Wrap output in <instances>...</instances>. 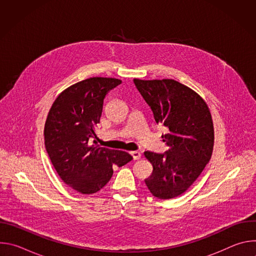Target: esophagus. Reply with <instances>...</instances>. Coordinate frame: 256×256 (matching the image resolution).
Returning a JSON list of instances; mask_svg holds the SVG:
<instances>
[{
    "label": "esophagus",
    "mask_w": 256,
    "mask_h": 256,
    "mask_svg": "<svg viewBox=\"0 0 256 256\" xmlns=\"http://www.w3.org/2000/svg\"><path fill=\"white\" fill-rule=\"evenodd\" d=\"M130 155L132 156V158H134V160H138L140 158V152H138V151H132V152H130Z\"/></svg>",
    "instance_id": "34e87169"
}]
</instances>
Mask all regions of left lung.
<instances>
[{"label":"left lung","instance_id":"obj_1","mask_svg":"<svg viewBox=\"0 0 256 256\" xmlns=\"http://www.w3.org/2000/svg\"><path fill=\"white\" fill-rule=\"evenodd\" d=\"M134 82L156 122L169 128L162 136L169 148L165 154L144 153L153 166L144 184L158 198H176L192 186L212 157L214 132L210 108L200 95L175 80Z\"/></svg>","mask_w":256,"mask_h":256}]
</instances>
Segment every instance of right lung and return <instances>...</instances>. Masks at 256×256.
<instances>
[{
  "label": "right lung",
  "instance_id": "1",
  "mask_svg": "<svg viewBox=\"0 0 256 256\" xmlns=\"http://www.w3.org/2000/svg\"><path fill=\"white\" fill-rule=\"evenodd\" d=\"M122 80L93 77L64 89L54 101L44 126L46 149L62 180L74 190L92 194L104 188L114 166H124L132 157L103 148L94 138L105 95Z\"/></svg>",
  "mask_w": 256,
  "mask_h": 256
}]
</instances>
